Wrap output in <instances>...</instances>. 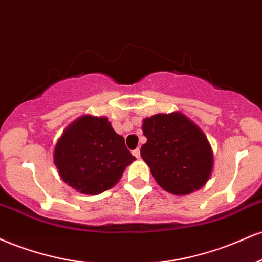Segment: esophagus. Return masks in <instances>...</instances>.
Masks as SVG:
<instances>
[{"label":"esophagus","mask_w":262,"mask_h":262,"mask_svg":"<svg viewBox=\"0 0 262 262\" xmlns=\"http://www.w3.org/2000/svg\"><path fill=\"white\" fill-rule=\"evenodd\" d=\"M132 155L136 157V158H140V157H141V150L138 149V148L134 149V150H132Z\"/></svg>","instance_id":"obj_1"}]
</instances>
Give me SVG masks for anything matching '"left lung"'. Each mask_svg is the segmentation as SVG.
Returning a JSON list of instances; mask_svg holds the SVG:
<instances>
[{
	"label": "left lung",
	"instance_id": "1",
	"mask_svg": "<svg viewBox=\"0 0 262 262\" xmlns=\"http://www.w3.org/2000/svg\"><path fill=\"white\" fill-rule=\"evenodd\" d=\"M142 131L147 142L141 157L165 191L187 195L207 183L213 168L210 142L184 114H156L143 120Z\"/></svg>",
	"mask_w": 262,
	"mask_h": 262
}]
</instances>
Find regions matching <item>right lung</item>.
<instances>
[{
    "label": "right lung",
    "instance_id": "right-lung-1",
    "mask_svg": "<svg viewBox=\"0 0 262 262\" xmlns=\"http://www.w3.org/2000/svg\"><path fill=\"white\" fill-rule=\"evenodd\" d=\"M109 120L83 115L58 138L54 163L64 183L85 195L112 189L135 161Z\"/></svg>",
    "mask_w": 262,
    "mask_h": 262
}]
</instances>
